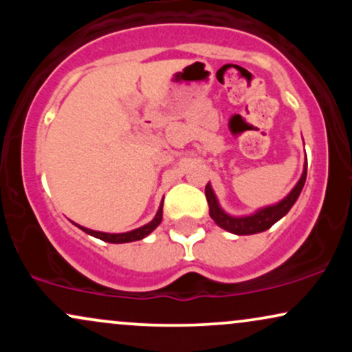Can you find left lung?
<instances>
[{
	"instance_id": "obj_1",
	"label": "left lung",
	"mask_w": 352,
	"mask_h": 352,
	"mask_svg": "<svg viewBox=\"0 0 352 352\" xmlns=\"http://www.w3.org/2000/svg\"><path fill=\"white\" fill-rule=\"evenodd\" d=\"M306 172H308V160L305 164V170H302L301 179L298 180V184L294 185V188L288 195L285 197L281 201H278L276 205H270V207L260 208L258 212H254L253 215L246 217H232L228 215L227 212L221 210L220 205H218V200L213 193L212 185L207 184L205 187V197H207L208 207H210V217L213 218V221L227 230L230 233H235V235H254V233H260L273 227L280 218H283L286 213L289 212V208L293 207L294 201L300 197L302 187H305L306 182Z\"/></svg>"
}]
</instances>
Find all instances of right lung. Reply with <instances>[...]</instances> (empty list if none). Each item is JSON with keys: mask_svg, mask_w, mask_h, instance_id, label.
<instances>
[{"mask_svg": "<svg viewBox=\"0 0 352 352\" xmlns=\"http://www.w3.org/2000/svg\"><path fill=\"white\" fill-rule=\"evenodd\" d=\"M162 207H164V201L160 204L159 212H157V215L153 217V220L151 221V223L144 225V227L132 230V232H127V233H104V232H96V230L84 228V227H80V225H78V227L82 230V232H86L87 235L99 238V240L107 241V243H129V241L142 240V238L151 235L153 230L159 227L160 221H162Z\"/></svg>", "mask_w": 352, "mask_h": 352, "instance_id": "right-lung-1", "label": "right lung"}]
</instances>
